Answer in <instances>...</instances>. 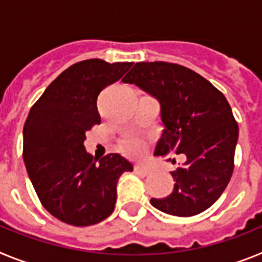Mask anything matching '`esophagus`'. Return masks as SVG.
I'll use <instances>...</instances> for the list:
<instances>
[{"instance_id": "esophagus-1", "label": "esophagus", "mask_w": 262, "mask_h": 262, "mask_svg": "<svg viewBox=\"0 0 262 262\" xmlns=\"http://www.w3.org/2000/svg\"><path fill=\"white\" fill-rule=\"evenodd\" d=\"M135 172L142 173V174H149L152 169L147 165H143V164H138V165H135Z\"/></svg>"}]
</instances>
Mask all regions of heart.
Here are the masks:
<instances>
[{"instance_id":"obj_1","label":"heart","mask_w":262,"mask_h":262,"mask_svg":"<svg viewBox=\"0 0 262 262\" xmlns=\"http://www.w3.org/2000/svg\"><path fill=\"white\" fill-rule=\"evenodd\" d=\"M120 148L131 157H140L147 151V140L139 135H127L120 140Z\"/></svg>"}]
</instances>
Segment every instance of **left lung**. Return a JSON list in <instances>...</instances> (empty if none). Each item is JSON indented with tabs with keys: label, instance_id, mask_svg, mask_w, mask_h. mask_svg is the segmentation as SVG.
I'll return each instance as SVG.
<instances>
[{
	"label": "left lung",
	"instance_id": "obj_1",
	"mask_svg": "<svg viewBox=\"0 0 262 262\" xmlns=\"http://www.w3.org/2000/svg\"><path fill=\"white\" fill-rule=\"evenodd\" d=\"M122 81L135 84L160 102L164 129L155 156H186L184 165L170 172L176 181L172 193L152 198V206L185 217L209 209L235 168L239 126L226 97L196 72L174 62H136Z\"/></svg>",
	"mask_w": 262,
	"mask_h": 262
}]
</instances>
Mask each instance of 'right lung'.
<instances>
[{
  "label": "right lung",
  "instance_id": "add662e5",
  "mask_svg": "<svg viewBox=\"0 0 262 262\" xmlns=\"http://www.w3.org/2000/svg\"><path fill=\"white\" fill-rule=\"evenodd\" d=\"M133 62L89 59L76 62L48 85L23 128V160L45 209L76 227L105 221L115 209L118 180L133 172L119 154L98 160L85 151L86 131L101 123L97 97Z\"/></svg>",
  "mask_w": 262,
  "mask_h": 262
}]
</instances>
